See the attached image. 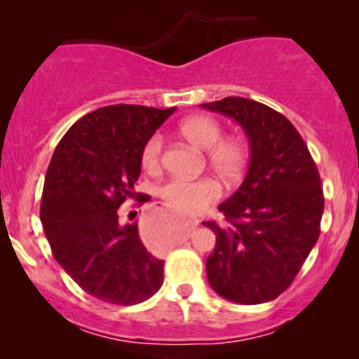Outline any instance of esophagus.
Instances as JSON below:
<instances>
[{
    "label": "esophagus",
    "instance_id": "esophagus-1",
    "mask_svg": "<svg viewBox=\"0 0 359 359\" xmlns=\"http://www.w3.org/2000/svg\"><path fill=\"white\" fill-rule=\"evenodd\" d=\"M159 224H161V217H153V219H151L149 222H147V226H146V231H147L146 234H147V238H149L151 234H153V231L158 229ZM198 226H200V220H198V219L189 220V224H187V233H191V231H194ZM186 238H187V234H184L182 240H180V241H184V240H186Z\"/></svg>",
    "mask_w": 359,
    "mask_h": 359
}]
</instances>
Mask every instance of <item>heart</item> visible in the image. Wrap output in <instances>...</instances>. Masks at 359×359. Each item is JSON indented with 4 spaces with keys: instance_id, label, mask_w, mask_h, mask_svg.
Segmentation results:
<instances>
[{
    "instance_id": "heart-1",
    "label": "heart",
    "mask_w": 359,
    "mask_h": 359,
    "mask_svg": "<svg viewBox=\"0 0 359 359\" xmlns=\"http://www.w3.org/2000/svg\"><path fill=\"white\" fill-rule=\"evenodd\" d=\"M184 139L206 151V163L226 182H234L243 173L248 159L247 144L240 137H224L222 125L208 114H196L184 119L179 126ZM163 154V137H149L142 147L140 161L149 172L159 168ZM159 194L172 208L194 213L220 196V189L212 179H170L159 187ZM172 240V233L163 234V241Z\"/></svg>"
}]
</instances>
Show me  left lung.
<instances>
[{"mask_svg":"<svg viewBox=\"0 0 359 359\" xmlns=\"http://www.w3.org/2000/svg\"><path fill=\"white\" fill-rule=\"evenodd\" d=\"M203 107L236 119L250 142L247 177L219 206L227 226L203 222L217 236L206 259L208 283L233 302H269L290 287L320 238L325 206L320 172L281 112L243 97Z\"/></svg>","mask_w":359,"mask_h":359,"instance_id":"8db88e82","label":"left lung"}]
</instances>
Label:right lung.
I'll use <instances>...</instances> for the list:
<instances>
[{
	"instance_id": "add662e5",
	"label": "right lung",
	"mask_w": 359,
	"mask_h": 359,
	"mask_svg": "<svg viewBox=\"0 0 359 359\" xmlns=\"http://www.w3.org/2000/svg\"><path fill=\"white\" fill-rule=\"evenodd\" d=\"M173 111L116 104L88 112L60 139L46 170L39 217L53 257L107 304H140L163 285L165 260L147 252L137 224H123L118 208L149 201L133 187L140 154Z\"/></svg>"
}]
</instances>
